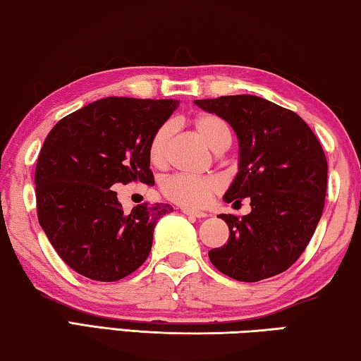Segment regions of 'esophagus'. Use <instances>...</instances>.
Wrapping results in <instances>:
<instances>
[{
    "label": "esophagus",
    "instance_id": "obj_1",
    "mask_svg": "<svg viewBox=\"0 0 361 361\" xmlns=\"http://www.w3.org/2000/svg\"><path fill=\"white\" fill-rule=\"evenodd\" d=\"M182 212L187 216H192V217H198V219H202V217H206L208 214L203 211H198V209H192V208H182Z\"/></svg>",
    "mask_w": 361,
    "mask_h": 361
}]
</instances>
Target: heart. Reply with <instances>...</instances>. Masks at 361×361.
Listing matches in <instances>:
<instances>
[{"label": "heart", "mask_w": 361, "mask_h": 361, "mask_svg": "<svg viewBox=\"0 0 361 361\" xmlns=\"http://www.w3.org/2000/svg\"><path fill=\"white\" fill-rule=\"evenodd\" d=\"M195 133L208 144L212 150L222 152L228 149L232 144L233 134L228 123L222 116L214 114H202L193 118L192 121ZM169 126L158 128L155 134L152 135L149 144V158L155 166H163L168 157V144H169ZM221 182L212 176L195 177L185 174H176L163 180L161 190L164 197L169 198L180 206L188 208H200L209 202L217 190H219Z\"/></svg>", "instance_id": "obj_1"}]
</instances>
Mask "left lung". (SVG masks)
<instances>
[{"label": "left lung", "instance_id": "8db88e82", "mask_svg": "<svg viewBox=\"0 0 361 361\" xmlns=\"http://www.w3.org/2000/svg\"><path fill=\"white\" fill-rule=\"evenodd\" d=\"M238 137V174L227 203L251 200L250 214H221L227 245L209 251L214 267L238 281L288 270L309 245L324 208L328 163L317 135L294 111L250 94L195 100Z\"/></svg>", "mask_w": 361, "mask_h": 361}]
</instances>
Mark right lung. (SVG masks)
Listing matches in <instances>:
<instances>
[{
    "mask_svg": "<svg viewBox=\"0 0 361 361\" xmlns=\"http://www.w3.org/2000/svg\"><path fill=\"white\" fill-rule=\"evenodd\" d=\"M177 105L105 97L47 134L35 169L38 221L62 261L86 279L121 280L149 257L157 222L173 208L142 203L125 214L111 187L155 184L149 144Z\"/></svg>",
    "mask_w": 361,
    "mask_h": 361,
    "instance_id": "add662e5",
    "label": "right lung"
}]
</instances>
